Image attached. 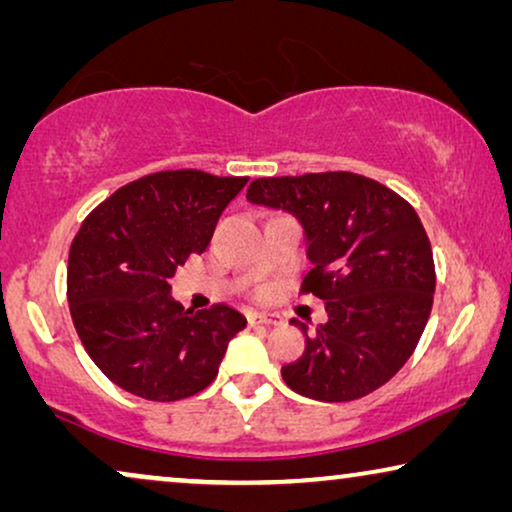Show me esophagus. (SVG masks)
<instances>
[{"label":"esophagus","instance_id":"esophagus-1","mask_svg":"<svg viewBox=\"0 0 512 512\" xmlns=\"http://www.w3.org/2000/svg\"><path fill=\"white\" fill-rule=\"evenodd\" d=\"M247 319H249L251 326H256V324H265V326L279 324V319L275 317V314H265V312H249Z\"/></svg>","mask_w":512,"mask_h":512}]
</instances>
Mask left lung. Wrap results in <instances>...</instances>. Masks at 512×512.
<instances>
[{
    "label": "left lung",
    "mask_w": 512,
    "mask_h": 512,
    "mask_svg": "<svg viewBox=\"0 0 512 512\" xmlns=\"http://www.w3.org/2000/svg\"><path fill=\"white\" fill-rule=\"evenodd\" d=\"M247 200L303 223L307 272L300 293L326 303L328 321L305 333V352L282 368L300 396L345 403L389 382L429 321L436 265L415 207L354 172H310L251 181Z\"/></svg>",
    "instance_id": "obj_1"
}]
</instances>
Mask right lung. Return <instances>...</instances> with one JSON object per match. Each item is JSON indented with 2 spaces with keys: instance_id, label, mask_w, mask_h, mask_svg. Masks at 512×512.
Returning <instances> with one entry per match:
<instances>
[{
  "instance_id": "obj_1",
  "label": "right lung",
  "mask_w": 512,
  "mask_h": 512,
  "mask_svg": "<svg viewBox=\"0 0 512 512\" xmlns=\"http://www.w3.org/2000/svg\"><path fill=\"white\" fill-rule=\"evenodd\" d=\"M249 177L165 170L130 181L81 223L67 263L74 328L95 366L146 401H181L207 389L228 342L247 326L233 307L191 312L170 279L202 254L216 221Z\"/></svg>"
}]
</instances>
